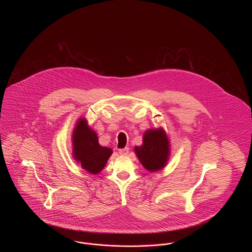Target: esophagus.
<instances>
[{"label":"esophagus","mask_w":252,"mask_h":252,"mask_svg":"<svg viewBox=\"0 0 252 252\" xmlns=\"http://www.w3.org/2000/svg\"><path fill=\"white\" fill-rule=\"evenodd\" d=\"M128 151H129V148L128 147H125V148L119 149V154L120 155H127Z\"/></svg>","instance_id":"esophagus-1"}]
</instances>
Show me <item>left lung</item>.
Returning <instances> with one entry per match:
<instances>
[{
  "mask_svg": "<svg viewBox=\"0 0 252 252\" xmlns=\"http://www.w3.org/2000/svg\"><path fill=\"white\" fill-rule=\"evenodd\" d=\"M135 153L146 170L156 172L164 167L170 155L167 135L163 128L148 129L144 134L143 144L135 147Z\"/></svg>",
  "mask_w": 252,
  "mask_h": 252,
  "instance_id": "obj_1",
  "label": "left lung"
}]
</instances>
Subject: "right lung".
<instances>
[{"mask_svg": "<svg viewBox=\"0 0 252 252\" xmlns=\"http://www.w3.org/2000/svg\"><path fill=\"white\" fill-rule=\"evenodd\" d=\"M112 150L101 146L97 134L89 126L87 120L80 118L72 132V156L91 174H99L107 163Z\"/></svg>", "mask_w": 252, "mask_h": 252, "instance_id": "obj_1", "label": "right lung"}]
</instances>
